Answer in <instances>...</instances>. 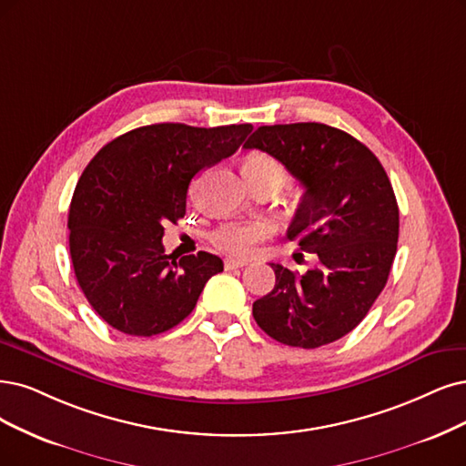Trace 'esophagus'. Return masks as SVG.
Returning a JSON list of instances; mask_svg holds the SVG:
<instances>
[{"label": "esophagus", "mask_w": 466, "mask_h": 466, "mask_svg": "<svg viewBox=\"0 0 466 466\" xmlns=\"http://www.w3.org/2000/svg\"><path fill=\"white\" fill-rule=\"evenodd\" d=\"M249 261L248 259H236V257H228L227 261H224V267H227L228 270L230 268H242V267H246Z\"/></svg>", "instance_id": "1"}]
</instances>
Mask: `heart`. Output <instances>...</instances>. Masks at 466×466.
<instances>
[{
  "mask_svg": "<svg viewBox=\"0 0 466 466\" xmlns=\"http://www.w3.org/2000/svg\"><path fill=\"white\" fill-rule=\"evenodd\" d=\"M242 175L248 184L253 186H280L286 182V170L282 163H279L270 155L251 153L242 161ZM268 232L265 222H230L224 224L215 234V244L224 251L244 255L253 249V246L263 239Z\"/></svg>",
  "mask_w": 466,
  "mask_h": 466,
  "instance_id": "obj_1",
  "label": "heart"
}]
</instances>
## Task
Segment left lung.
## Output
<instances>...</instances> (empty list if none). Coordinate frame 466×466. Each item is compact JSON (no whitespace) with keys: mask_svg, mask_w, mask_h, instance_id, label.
I'll return each instance as SVG.
<instances>
[{"mask_svg":"<svg viewBox=\"0 0 466 466\" xmlns=\"http://www.w3.org/2000/svg\"><path fill=\"white\" fill-rule=\"evenodd\" d=\"M244 147L272 155L301 182L288 238L317 255L305 274L270 263L277 284L253 303V317L286 346L332 343L367 317L388 282L400 238L391 182L365 144L329 125L259 127Z\"/></svg>","mask_w":466,"mask_h":466,"instance_id":"obj_1","label":"left lung"}]
</instances>
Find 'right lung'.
I'll list each match as a JSON object with an SVG mask.
<instances>
[{"label":"right lung","instance_id":"1","mask_svg":"<svg viewBox=\"0 0 466 466\" xmlns=\"http://www.w3.org/2000/svg\"><path fill=\"white\" fill-rule=\"evenodd\" d=\"M251 130L140 127L103 146L84 168L68 209V248L86 299L115 330L149 338L175 329L222 270L207 251L172 259L161 239L167 224L186 215L192 178L230 157Z\"/></svg>","mask_w":466,"mask_h":466}]
</instances>
